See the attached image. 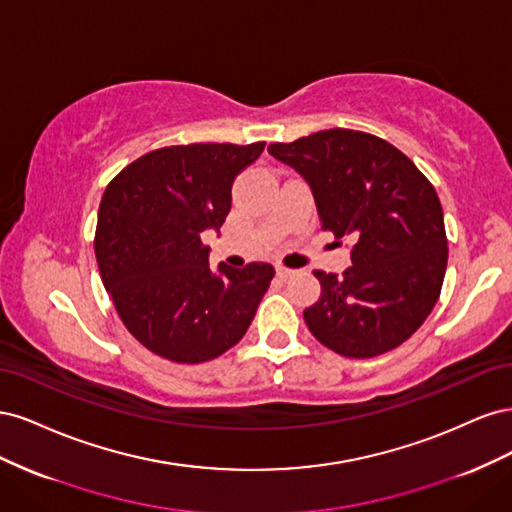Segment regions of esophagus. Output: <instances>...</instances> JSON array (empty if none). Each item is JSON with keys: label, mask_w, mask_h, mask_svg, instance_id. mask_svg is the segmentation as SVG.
Returning <instances> with one entry per match:
<instances>
[{"label": "esophagus", "mask_w": 512, "mask_h": 512, "mask_svg": "<svg viewBox=\"0 0 512 512\" xmlns=\"http://www.w3.org/2000/svg\"><path fill=\"white\" fill-rule=\"evenodd\" d=\"M292 275H294V271H292V269L277 267V277H280V280H288V277H292Z\"/></svg>", "instance_id": "esophagus-1"}]
</instances>
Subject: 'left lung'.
I'll list each match as a JSON object with an SVG mask.
<instances>
[{"instance_id":"1","label":"left lung","mask_w":512,"mask_h":512,"mask_svg":"<svg viewBox=\"0 0 512 512\" xmlns=\"http://www.w3.org/2000/svg\"><path fill=\"white\" fill-rule=\"evenodd\" d=\"M269 153L312 188L322 230L350 239L352 267L314 271L320 299L303 312L322 346L371 359L404 344L436 305L448 262L440 198L384 138L333 128Z\"/></svg>"}]
</instances>
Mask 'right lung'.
I'll return each mask as SVG.
<instances>
[{"label": "right lung", "mask_w": 512, "mask_h": 512, "mask_svg": "<svg viewBox=\"0 0 512 512\" xmlns=\"http://www.w3.org/2000/svg\"><path fill=\"white\" fill-rule=\"evenodd\" d=\"M265 143L153 149L106 185L94 250L102 284L126 329L153 354L205 363L241 342L273 280L269 262L209 267L200 241L218 230L232 181Z\"/></svg>", "instance_id": "obj_1"}]
</instances>
